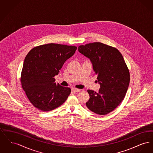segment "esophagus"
<instances>
[{"mask_svg":"<svg viewBox=\"0 0 153 153\" xmlns=\"http://www.w3.org/2000/svg\"><path fill=\"white\" fill-rule=\"evenodd\" d=\"M72 90H73V92H79L81 91V89H77V88H72Z\"/></svg>","mask_w":153,"mask_h":153,"instance_id":"34e87169","label":"esophagus"}]
</instances>
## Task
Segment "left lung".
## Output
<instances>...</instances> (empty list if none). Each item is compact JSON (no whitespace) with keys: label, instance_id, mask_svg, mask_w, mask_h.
I'll list each match as a JSON object with an SVG mask.
<instances>
[{"label":"left lung","instance_id":"1","mask_svg":"<svg viewBox=\"0 0 153 153\" xmlns=\"http://www.w3.org/2000/svg\"><path fill=\"white\" fill-rule=\"evenodd\" d=\"M78 51L89 58L100 85L98 92L88 90V108L104 115L115 109L123 100L130 84V72L123 57L115 48L101 42L80 45Z\"/></svg>","mask_w":153,"mask_h":153}]
</instances>
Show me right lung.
Returning a JSON list of instances; mask_svg holds the SVG:
<instances>
[{"label": "right lung", "instance_id": "add662e5", "mask_svg": "<svg viewBox=\"0 0 153 153\" xmlns=\"http://www.w3.org/2000/svg\"><path fill=\"white\" fill-rule=\"evenodd\" d=\"M77 47L60 44H45L28 53L24 60L21 81L30 102L43 111L62 105L70 95V88L55 82L66 61L74 54Z\"/></svg>", "mask_w": 153, "mask_h": 153}]
</instances>
